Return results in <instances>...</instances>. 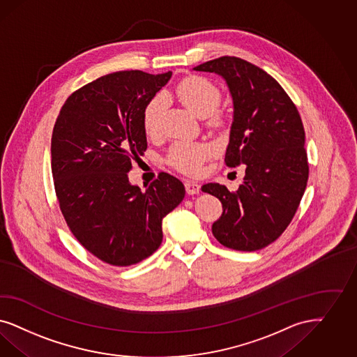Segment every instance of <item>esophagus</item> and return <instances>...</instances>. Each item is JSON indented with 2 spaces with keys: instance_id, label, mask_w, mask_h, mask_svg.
<instances>
[{
  "instance_id": "obj_1",
  "label": "esophagus",
  "mask_w": 357,
  "mask_h": 357,
  "mask_svg": "<svg viewBox=\"0 0 357 357\" xmlns=\"http://www.w3.org/2000/svg\"><path fill=\"white\" fill-rule=\"evenodd\" d=\"M185 191L190 195H197L200 191V185H197V182H191V181H185Z\"/></svg>"
}]
</instances>
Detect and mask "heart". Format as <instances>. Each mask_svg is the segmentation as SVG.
<instances>
[{"mask_svg":"<svg viewBox=\"0 0 357 357\" xmlns=\"http://www.w3.org/2000/svg\"><path fill=\"white\" fill-rule=\"evenodd\" d=\"M169 96L175 98L182 105L197 117H206L209 123H220V116L216 108L220 104L222 93L219 88L203 76H188L172 88ZM163 100L160 96L151 98L144 111V128L149 135H153L160 128ZM212 155V148L204 142L178 141L172 145L167 162L178 172L187 175H199L203 163Z\"/></svg>","mask_w":357,"mask_h":357,"instance_id":"b5f03b06","label":"heart"}]
</instances>
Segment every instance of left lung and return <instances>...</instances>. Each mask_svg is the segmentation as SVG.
Returning a JSON list of instances; mask_svg holds the SVG:
<instances>
[{"instance_id":"8db88e82","label":"left lung","mask_w":357,"mask_h":357,"mask_svg":"<svg viewBox=\"0 0 357 357\" xmlns=\"http://www.w3.org/2000/svg\"><path fill=\"white\" fill-rule=\"evenodd\" d=\"M194 70L225 79L234 100V123L224 160L228 167H245L234 192L219 183L202 187L222 204L212 234L234 250H259L284 232L307 185L299 112L274 77L244 59L222 56Z\"/></svg>"}]
</instances>
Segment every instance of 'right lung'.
Here are the masks:
<instances>
[{
  "instance_id": "right-lung-1",
  "label": "right lung",
  "mask_w": 357,
  "mask_h": 357,
  "mask_svg": "<svg viewBox=\"0 0 357 357\" xmlns=\"http://www.w3.org/2000/svg\"><path fill=\"white\" fill-rule=\"evenodd\" d=\"M172 73L119 71L75 91L51 137V172L64 220L98 259L129 266L160 248L162 219L185 197L160 172L145 191L130 185L132 160L148 149L144 111Z\"/></svg>"
}]
</instances>
